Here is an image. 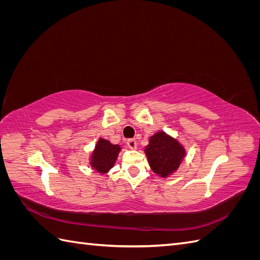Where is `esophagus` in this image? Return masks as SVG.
Masks as SVG:
<instances>
[{
	"instance_id": "34e87169",
	"label": "esophagus",
	"mask_w": 260,
	"mask_h": 260,
	"mask_svg": "<svg viewBox=\"0 0 260 260\" xmlns=\"http://www.w3.org/2000/svg\"><path fill=\"white\" fill-rule=\"evenodd\" d=\"M127 144H128V146L131 149H136L137 146H138V142H137L136 139H128L127 140Z\"/></svg>"
}]
</instances>
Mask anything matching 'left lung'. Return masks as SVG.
<instances>
[{"label": "left lung", "mask_w": 260, "mask_h": 260, "mask_svg": "<svg viewBox=\"0 0 260 260\" xmlns=\"http://www.w3.org/2000/svg\"><path fill=\"white\" fill-rule=\"evenodd\" d=\"M149 167L161 178H167L178 170L185 157V148L166 132L158 131L149 138L145 146Z\"/></svg>", "instance_id": "1"}]
</instances>
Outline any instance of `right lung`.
<instances>
[{"label": "right lung", "instance_id": "right-lung-1", "mask_svg": "<svg viewBox=\"0 0 260 260\" xmlns=\"http://www.w3.org/2000/svg\"><path fill=\"white\" fill-rule=\"evenodd\" d=\"M120 151V145L112 144L108 140L100 138L90 157L92 169L101 175L107 174L114 167Z\"/></svg>", "mask_w": 260, "mask_h": 260}]
</instances>
